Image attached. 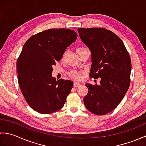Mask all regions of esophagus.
I'll use <instances>...</instances> for the list:
<instances>
[{
	"label": "esophagus",
	"instance_id": "obj_1",
	"mask_svg": "<svg viewBox=\"0 0 146 146\" xmlns=\"http://www.w3.org/2000/svg\"><path fill=\"white\" fill-rule=\"evenodd\" d=\"M80 85H81V84L78 82L74 83V86H75V87H78V86H80Z\"/></svg>",
	"mask_w": 146,
	"mask_h": 146
}]
</instances>
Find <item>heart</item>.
Here are the masks:
<instances>
[{
	"label": "heart",
	"instance_id": "b5f03b06",
	"mask_svg": "<svg viewBox=\"0 0 146 146\" xmlns=\"http://www.w3.org/2000/svg\"><path fill=\"white\" fill-rule=\"evenodd\" d=\"M70 75L71 76H73V78H76V79H80V75L78 72H77V71H72V72H71Z\"/></svg>",
	"mask_w": 146,
	"mask_h": 146
}]
</instances>
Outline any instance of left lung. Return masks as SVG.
<instances>
[{"label": "left lung", "instance_id": "obj_1", "mask_svg": "<svg viewBox=\"0 0 146 146\" xmlns=\"http://www.w3.org/2000/svg\"><path fill=\"white\" fill-rule=\"evenodd\" d=\"M82 42L91 52L90 76L101 78L100 84L86 83L88 89L83 98L90 112L103 115L115 108L130 85L131 60L122 40L104 28H79Z\"/></svg>", "mask_w": 146, "mask_h": 146}]
</instances>
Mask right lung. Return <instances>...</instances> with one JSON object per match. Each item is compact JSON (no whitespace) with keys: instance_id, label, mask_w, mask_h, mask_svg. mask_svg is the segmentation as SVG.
I'll return each mask as SVG.
<instances>
[{"instance_id":"right-lung-1","label":"right lung","mask_w":146,"mask_h":146,"mask_svg":"<svg viewBox=\"0 0 146 146\" xmlns=\"http://www.w3.org/2000/svg\"><path fill=\"white\" fill-rule=\"evenodd\" d=\"M76 39L73 30L48 29L31 36L23 46L17 61L18 83L27 103L38 113H51L64 106L73 83L52 77V66Z\"/></svg>"}]
</instances>
